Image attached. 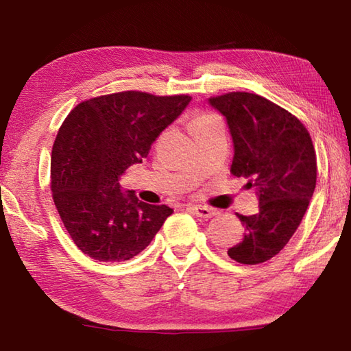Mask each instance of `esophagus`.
Segmentation results:
<instances>
[{
    "instance_id": "esophagus-1",
    "label": "esophagus",
    "mask_w": 351,
    "mask_h": 351,
    "mask_svg": "<svg viewBox=\"0 0 351 351\" xmlns=\"http://www.w3.org/2000/svg\"><path fill=\"white\" fill-rule=\"evenodd\" d=\"M190 210L193 211L197 217H202V219H210L217 215V211L215 208L204 207V205H191Z\"/></svg>"
}]
</instances>
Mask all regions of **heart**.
I'll list each match as a JSON object with an SVG mask.
<instances>
[{"mask_svg": "<svg viewBox=\"0 0 351 351\" xmlns=\"http://www.w3.org/2000/svg\"><path fill=\"white\" fill-rule=\"evenodd\" d=\"M216 117L215 115H210V114H202V115H197L196 119L193 120V125H191V129H195L197 126H202L205 123H208L211 120H215Z\"/></svg>", "mask_w": 351, "mask_h": 351, "instance_id": "1", "label": "heart"}]
</instances>
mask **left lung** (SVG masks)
Wrapping results in <instances>:
<instances>
[{"instance_id": "left-lung-1", "label": "left lung", "mask_w": 351, "mask_h": 351, "mask_svg": "<svg viewBox=\"0 0 351 351\" xmlns=\"http://www.w3.org/2000/svg\"><path fill=\"white\" fill-rule=\"evenodd\" d=\"M234 143L231 173L256 189L258 213L237 215L245 226L228 256L243 265L267 262L285 248L304 217L317 185V155L297 117L257 94L230 93L208 99Z\"/></svg>"}]
</instances>
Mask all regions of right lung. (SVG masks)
Returning <instances> with one entry per match:
<instances>
[{"label": "right lung", "mask_w": 351, "mask_h": 351, "mask_svg": "<svg viewBox=\"0 0 351 351\" xmlns=\"http://www.w3.org/2000/svg\"><path fill=\"white\" fill-rule=\"evenodd\" d=\"M190 95L125 91L79 103L51 150V191L77 248L99 262L140 254L173 213L123 191L126 169L146 158L152 143L190 103Z\"/></svg>", "instance_id": "right-lung-1"}]
</instances>
